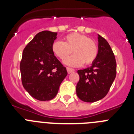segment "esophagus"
<instances>
[{
  "label": "esophagus",
  "mask_w": 134,
  "mask_h": 134,
  "mask_svg": "<svg viewBox=\"0 0 134 134\" xmlns=\"http://www.w3.org/2000/svg\"><path fill=\"white\" fill-rule=\"evenodd\" d=\"M67 71H68V74H70V73H72V72H74V70L73 69V68H67Z\"/></svg>",
  "instance_id": "34e87169"
}]
</instances>
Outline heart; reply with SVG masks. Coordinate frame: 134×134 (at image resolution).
<instances>
[{"label":"heart","instance_id":"1","mask_svg":"<svg viewBox=\"0 0 134 134\" xmlns=\"http://www.w3.org/2000/svg\"><path fill=\"white\" fill-rule=\"evenodd\" d=\"M52 50L60 60H64L71 53L74 54L64 60L66 65L73 67L91 64L97 57L99 49L95 41L89 37L73 33L66 35L64 41H55L52 43Z\"/></svg>","mask_w":134,"mask_h":134}]
</instances>
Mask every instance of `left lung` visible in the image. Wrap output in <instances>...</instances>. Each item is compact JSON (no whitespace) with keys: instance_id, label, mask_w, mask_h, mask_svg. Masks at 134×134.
<instances>
[{"instance_id":"obj_1","label":"left lung","mask_w":134,"mask_h":134,"mask_svg":"<svg viewBox=\"0 0 134 134\" xmlns=\"http://www.w3.org/2000/svg\"><path fill=\"white\" fill-rule=\"evenodd\" d=\"M99 52L91 67L77 71L76 94L82 101L93 103L107 95L117 73L114 54L107 40L99 35Z\"/></svg>"}]
</instances>
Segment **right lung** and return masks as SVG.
Wrapping results in <instances>:
<instances>
[{
    "label": "right lung",
    "instance_id": "1",
    "mask_svg": "<svg viewBox=\"0 0 134 134\" xmlns=\"http://www.w3.org/2000/svg\"><path fill=\"white\" fill-rule=\"evenodd\" d=\"M56 35L49 31L40 32L23 49L20 63L22 85L37 100L54 99L68 74L52 50Z\"/></svg>",
    "mask_w": 134,
    "mask_h": 134
}]
</instances>
